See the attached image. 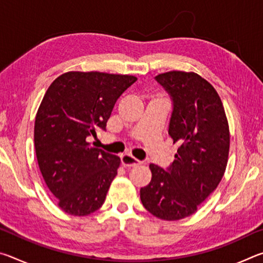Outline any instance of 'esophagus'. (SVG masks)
<instances>
[{
  "mask_svg": "<svg viewBox=\"0 0 263 263\" xmlns=\"http://www.w3.org/2000/svg\"><path fill=\"white\" fill-rule=\"evenodd\" d=\"M121 160H122V163H123L124 167H133V166H137V164H140L141 163L139 160L136 159L130 153L123 154L122 157H121Z\"/></svg>",
  "mask_w": 263,
  "mask_h": 263,
  "instance_id": "obj_1",
  "label": "esophagus"
}]
</instances>
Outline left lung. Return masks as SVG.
<instances>
[{
  "mask_svg": "<svg viewBox=\"0 0 263 263\" xmlns=\"http://www.w3.org/2000/svg\"><path fill=\"white\" fill-rule=\"evenodd\" d=\"M155 80L172 97L168 133L180 147L167 169L149 164L152 180L140 189V199L157 218L180 220L197 211L224 176L229 123L216 89L198 74L172 70Z\"/></svg>",
  "mask_w": 263,
  "mask_h": 263,
  "instance_id": "obj_1",
  "label": "left lung"
}]
</instances>
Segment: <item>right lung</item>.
<instances>
[{
  "label": "right lung",
  "mask_w": 263,
  "mask_h": 263,
  "mask_svg": "<svg viewBox=\"0 0 263 263\" xmlns=\"http://www.w3.org/2000/svg\"><path fill=\"white\" fill-rule=\"evenodd\" d=\"M136 81L132 75L68 72L48 87L35 115L34 148L62 211L88 216L104 203L121 159L89 140L105 131L116 101Z\"/></svg>",
  "instance_id": "obj_1"
}]
</instances>
